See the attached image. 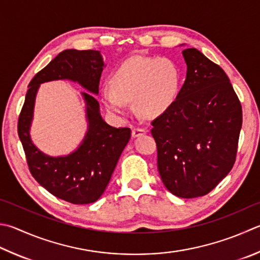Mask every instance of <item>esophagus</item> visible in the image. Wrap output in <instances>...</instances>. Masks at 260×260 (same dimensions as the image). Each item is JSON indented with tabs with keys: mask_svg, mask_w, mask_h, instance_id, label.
<instances>
[{
	"mask_svg": "<svg viewBox=\"0 0 260 260\" xmlns=\"http://www.w3.org/2000/svg\"><path fill=\"white\" fill-rule=\"evenodd\" d=\"M145 134H146V130L145 129H139V128L134 129V130H132V132H131L132 138H137V137L144 136Z\"/></svg>",
	"mask_w": 260,
	"mask_h": 260,
	"instance_id": "34e87169",
	"label": "esophagus"
}]
</instances>
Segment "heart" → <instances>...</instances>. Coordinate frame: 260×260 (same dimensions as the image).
<instances>
[{
    "instance_id": "heart-1",
    "label": "heart",
    "mask_w": 260,
    "mask_h": 260,
    "mask_svg": "<svg viewBox=\"0 0 260 260\" xmlns=\"http://www.w3.org/2000/svg\"><path fill=\"white\" fill-rule=\"evenodd\" d=\"M180 80V71L173 61L136 55L122 62L112 73L110 88H103L101 100L114 115L128 113V102L134 101L137 113L145 119H155L173 104Z\"/></svg>"
}]
</instances>
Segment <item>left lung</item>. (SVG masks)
<instances>
[{
	"label": "left lung",
	"instance_id": "8db88e82",
	"mask_svg": "<svg viewBox=\"0 0 260 260\" xmlns=\"http://www.w3.org/2000/svg\"><path fill=\"white\" fill-rule=\"evenodd\" d=\"M185 81L170 109L153 121L157 168L180 198L210 192L236 161L242 109L229 77L196 48L182 51Z\"/></svg>",
	"mask_w": 260,
	"mask_h": 260
}]
</instances>
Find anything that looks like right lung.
I'll return each instance as SVG.
<instances>
[{"instance_id": "obj_1", "label": "right lung", "mask_w": 260, "mask_h": 260, "mask_svg": "<svg viewBox=\"0 0 260 260\" xmlns=\"http://www.w3.org/2000/svg\"><path fill=\"white\" fill-rule=\"evenodd\" d=\"M104 66L100 51L61 52L32 78L19 115L18 135L30 173L48 192L76 205L95 203L104 193L117 160L131 137L129 128H114L107 124L101 115L100 104L94 95H99ZM54 80L78 82L88 91L82 93L86 104L87 132L78 148L63 156L43 153L30 137L39 86Z\"/></svg>"}]
</instances>
